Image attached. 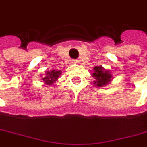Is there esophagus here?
<instances>
[{
  "instance_id": "34e87169",
  "label": "esophagus",
  "mask_w": 147,
  "mask_h": 147,
  "mask_svg": "<svg viewBox=\"0 0 147 147\" xmlns=\"http://www.w3.org/2000/svg\"><path fill=\"white\" fill-rule=\"evenodd\" d=\"M72 63H73V64H79V60H72Z\"/></svg>"
}]
</instances>
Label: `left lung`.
<instances>
[{"label": "left lung", "mask_w": 147, "mask_h": 147, "mask_svg": "<svg viewBox=\"0 0 147 147\" xmlns=\"http://www.w3.org/2000/svg\"><path fill=\"white\" fill-rule=\"evenodd\" d=\"M94 72L92 73V77L95 79L93 84L96 87H104L111 82L113 76L110 71L105 70L102 65L95 66L93 68Z\"/></svg>", "instance_id": "8db88e82"}]
</instances>
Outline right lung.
Returning a JSON list of instances; mask_svg holds the SVG:
<instances>
[{"mask_svg":"<svg viewBox=\"0 0 147 147\" xmlns=\"http://www.w3.org/2000/svg\"><path fill=\"white\" fill-rule=\"evenodd\" d=\"M60 75H61L60 71L52 70L51 71H46V73L45 74V76L42 77V80L45 84L51 86L54 85V83H55L58 81V78L60 77Z\"/></svg>","mask_w":147,"mask_h":147,"instance_id":"obj_1","label":"right lung"}]
</instances>
